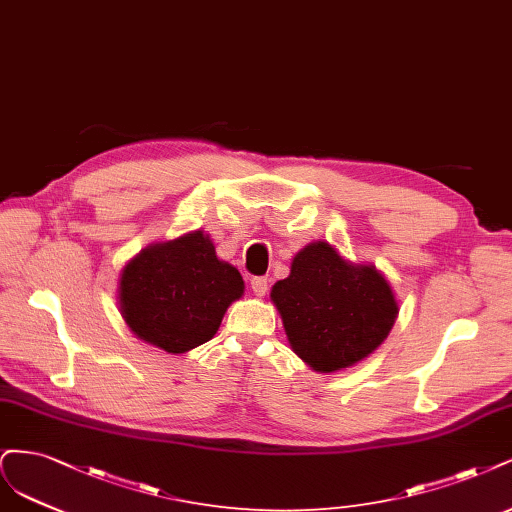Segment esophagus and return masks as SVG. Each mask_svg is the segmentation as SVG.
<instances>
[{"instance_id":"esophagus-1","label":"esophagus","mask_w":512,"mask_h":512,"mask_svg":"<svg viewBox=\"0 0 512 512\" xmlns=\"http://www.w3.org/2000/svg\"><path fill=\"white\" fill-rule=\"evenodd\" d=\"M251 289H253V293L257 295V298H263V295L268 293V278L266 276H255L251 280Z\"/></svg>"}]
</instances>
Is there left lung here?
Listing matches in <instances>:
<instances>
[{"mask_svg":"<svg viewBox=\"0 0 512 512\" xmlns=\"http://www.w3.org/2000/svg\"><path fill=\"white\" fill-rule=\"evenodd\" d=\"M270 300L293 353L321 374L372 355L400 312L381 270L344 259L325 240L306 244L293 257L289 276L274 283Z\"/></svg>","mask_w":512,"mask_h":512,"instance_id":"left-lung-1","label":"left lung"}]
</instances>
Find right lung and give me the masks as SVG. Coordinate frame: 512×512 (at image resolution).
I'll return each mask as SVG.
<instances>
[{
	"label": "right lung",
	"instance_id": "1",
	"mask_svg": "<svg viewBox=\"0 0 512 512\" xmlns=\"http://www.w3.org/2000/svg\"><path fill=\"white\" fill-rule=\"evenodd\" d=\"M242 295L240 272L195 229L131 257L119 276L117 304L140 340L180 355L217 334L227 308Z\"/></svg>",
	"mask_w": 512,
	"mask_h": 512
}]
</instances>
